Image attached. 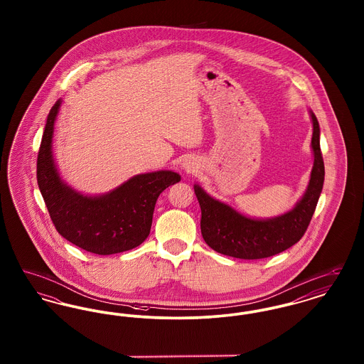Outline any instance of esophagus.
I'll use <instances>...</instances> for the list:
<instances>
[{
  "mask_svg": "<svg viewBox=\"0 0 364 364\" xmlns=\"http://www.w3.org/2000/svg\"><path fill=\"white\" fill-rule=\"evenodd\" d=\"M181 169H183L186 173H195V172H198V169H199V164H198L195 159H192V158H187V159L183 161Z\"/></svg>",
  "mask_w": 364,
  "mask_h": 364,
  "instance_id": "esophagus-1",
  "label": "esophagus"
}]
</instances>
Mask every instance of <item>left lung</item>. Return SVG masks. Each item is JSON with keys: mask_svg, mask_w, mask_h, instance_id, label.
Masks as SVG:
<instances>
[{"mask_svg": "<svg viewBox=\"0 0 364 364\" xmlns=\"http://www.w3.org/2000/svg\"><path fill=\"white\" fill-rule=\"evenodd\" d=\"M314 165L307 190L289 211L273 218H251L214 199L199 184L193 186L202 210L200 230L208 247L239 259H262L299 242L307 230L323 188L325 165L319 146V122L310 110Z\"/></svg>", "mask_w": 364, "mask_h": 364, "instance_id": "8db88e82", "label": "left lung"}]
</instances>
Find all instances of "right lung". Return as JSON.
<instances>
[{"label":"right lung","mask_w":364,"mask_h":364,"mask_svg":"<svg viewBox=\"0 0 364 364\" xmlns=\"http://www.w3.org/2000/svg\"><path fill=\"white\" fill-rule=\"evenodd\" d=\"M63 100L53 105L41 141L36 178L57 232L98 255L119 254L144 242L150 233L159 193L181 180L172 171L136 174L114 190L85 195L60 176L53 156V134Z\"/></svg>","instance_id":"add662e5"}]
</instances>
